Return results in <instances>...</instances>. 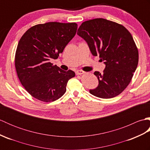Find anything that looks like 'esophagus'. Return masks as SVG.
Returning a JSON list of instances; mask_svg holds the SVG:
<instances>
[{
    "mask_svg": "<svg viewBox=\"0 0 150 150\" xmlns=\"http://www.w3.org/2000/svg\"><path fill=\"white\" fill-rule=\"evenodd\" d=\"M84 73V71H82V70H77V71H75L76 75H80L83 74Z\"/></svg>",
    "mask_w": 150,
    "mask_h": 150,
    "instance_id": "obj_1",
    "label": "esophagus"
}]
</instances>
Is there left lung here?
I'll list each match as a JSON object with an SVG mask.
<instances>
[{
	"label": "left lung",
	"mask_w": 150,
	"mask_h": 150,
	"mask_svg": "<svg viewBox=\"0 0 150 150\" xmlns=\"http://www.w3.org/2000/svg\"><path fill=\"white\" fill-rule=\"evenodd\" d=\"M77 35L106 65L103 73L94 72L98 85L90 93L102 98L119 95L131 82L138 65V49L131 33L122 25L99 18L82 22Z\"/></svg>",
	"instance_id": "left-lung-1"
}]
</instances>
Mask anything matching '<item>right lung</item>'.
I'll use <instances>...</instances> for the list:
<instances>
[{
  "label": "right lung",
  "mask_w": 150,
  "mask_h": 150,
  "mask_svg": "<svg viewBox=\"0 0 150 150\" xmlns=\"http://www.w3.org/2000/svg\"><path fill=\"white\" fill-rule=\"evenodd\" d=\"M77 30L75 22H50L32 26L22 36L15 66L22 85L31 96L48 103L65 93L67 83L75 73L64 71L50 60L58 58Z\"/></svg>",
  "instance_id": "obj_1"
}]
</instances>
